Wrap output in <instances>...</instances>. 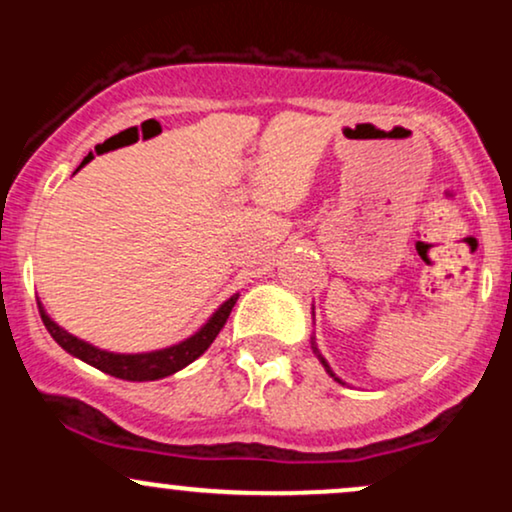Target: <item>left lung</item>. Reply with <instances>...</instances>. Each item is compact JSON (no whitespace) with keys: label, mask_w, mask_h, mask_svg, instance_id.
I'll return each mask as SVG.
<instances>
[{"label":"left lung","mask_w":512,"mask_h":512,"mask_svg":"<svg viewBox=\"0 0 512 512\" xmlns=\"http://www.w3.org/2000/svg\"><path fill=\"white\" fill-rule=\"evenodd\" d=\"M313 351H315V354H317V358H320V363H322V366H325V370H327V373H330V375H332V378H334V380H337V383H342V380H339V378H337V375H334V370L330 368V363H327V361H325V356H322V354H320V351H317V346H315V342H313ZM342 385H344V383H342Z\"/></svg>","instance_id":"left-lung-1"}]
</instances>
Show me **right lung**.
<instances>
[{
  "instance_id": "obj_1",
  "label": "right lung",
  "mask_w": 512,
  "mask_h": 512,
  "mask_svg": "<svg viewBox=\"0 0 512 512\" xmlns=\"http://www.w3.org/2000/svg\"><path fill=\"white\" fill-rule=\"evenodd\" d=\"M238 301V293H233L226 303L219 305L214 315L209 317L207 325H202L199 330L187 337L185 342L168 346V349L158 351H146V354H113V351L98 349V346L84 342V339L74 337L67 330H62L52 317L45 313L43 303H38L40 317H43L45 327H48L50 337L55 339L57 344L62 346L67 354H72L81 361L88 363V366L103 370V373L115 375V378L132 380V383H146V380H158L166 378V375H173L190 366L195 358H199L204 351L209 349L211 342L216 339V334L221 332V327L226 325L228 315H231L233 305Z\"/></svg>"
}]
</instances>
